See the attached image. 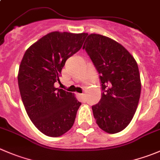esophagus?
<instances>
[{"label":"esophagus","instance_id":"34e87169","mask_svg":"<svg viewBox=\"0 0 160 160\" xmlns=\"http://www.w3.org/2000/svg\"><path fill=\"white\" fill-rule=\"evenodd\" d=\"M79 95H80V97L81 98L83 102H85V101H86V95H85V94H80Z\"/></svg>","mask_w":160,"mask_h":160}]
</instances>
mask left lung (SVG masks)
<instances>
[{
	"mask_svg": "<svg viewBox=\"0 0 160 160\" xmlns=\"http://www.w3.org/2000/svg\"><path fill=\"white\" fill-rule=\"evenodd\" d=\"M83 49L98 72L102 85L100 102L92 106L96 123L109 134L123 131L134 117L140 98L137 62L123 46L100 34H90Z\"/></svg>",
	"mask_w": 160,
	"mask_h": 160,
	"instance_id": "1",
	"label": "left lung"
}]
</instances>
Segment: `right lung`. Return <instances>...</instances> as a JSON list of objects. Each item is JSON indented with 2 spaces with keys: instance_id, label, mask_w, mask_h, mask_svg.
Wrapping results in <instances>:
<instances>
[{
  "instance_id": "add662e5",
  "label": "right lung",
  "mask_w": 160,
  "mask_h": 160,
  "mask_svg": "<svg viewBox=\"0 0 160 160\" xmlns=\"http://www.w3.org/2000/svg\"><path fill=\"white\" fill-rule=\"evenodd\" d=\"M88 33L52 32L25 52L18 83L22 100L36 128L49 137L71 129L81 103L73 94L55 88L66 60L82 48Z\"/></svg>"
}]
</instances>
